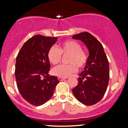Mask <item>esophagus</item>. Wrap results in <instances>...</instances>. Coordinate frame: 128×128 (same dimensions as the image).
I'll list each match as a JSON object with an SVG mask.
<instances>
[{
    "instance_id": "obj_1",
    "label": "esophagus",
    "mask_w": 128,
    "mask_h": 128,
    "mask_svg": "<svg viewBox=\"0 0 128 128\" xmlns=\"http://www.w3.org/2000/svg\"><path fill=\"white\" fill-rule=\"evenodd\" d=\"M58 79L60 80V81H62V80H64V79H66V78H61V77H58Z\"/></svg>"
}]
</instances>
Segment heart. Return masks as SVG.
<instances>
[{"label":"heart","instance_id":"1","mask_svg":"<svg viewBox=\"0 0 128 128\" xmlns=\"http://www.w3.org/2000/svg\"><path fill=\"white\" fill-rule=\"evenodd\" d=\"M62 54L68 55L67 65H61L53 68L54 75L58 77H68L77 70V67L82 68L88 61L87 54L82 50V47L79 42L75 40H67L60 44L58 48L51 46L48 49V58L54 65L58 64L62 59Z\"/></svg>","mask_w":128,"mask_h":128}]
</instances>
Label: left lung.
Instances as JSON below:
<instances>
[{
  "mask_svg": "<svg viewBox=\"0 0 128 128\" xmlns=\"http://www.w3.org/2000/svg\"><path fill=\"white\" fill-rule=\"evenodd\" d=\"M72 38L84 42L89 50L87 63L72 92L82 104L92 105L102 99L106 91L110 79L108 58L102 44L91 34L81 32Z\"/></svg>",
  "mask_w": 128,
  "mask_h": 128,
  "instance_id": "obj_1",
  "label": "left lung"
}]
</instances>
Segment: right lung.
Masks as SVG:
<instances>
[{
    "instance_id": "right-lung-1",
    "label": "right lung",
    "mask_w": 128,
    "mask_h": 128,
    "mask_svg": "<svg viewBox=\"0 0 128 128\" xmlns=\"http://www.w3.org/2000/svg\"><path fill=\"white\" fill-rule=\"evenodd\" d=\"M58 38L36 35L28 40L16 58L15 76L20 94L28 102L40 106L48 102L59 83L50 76L47 53Z\"/></svg>"
}]
</instances>
